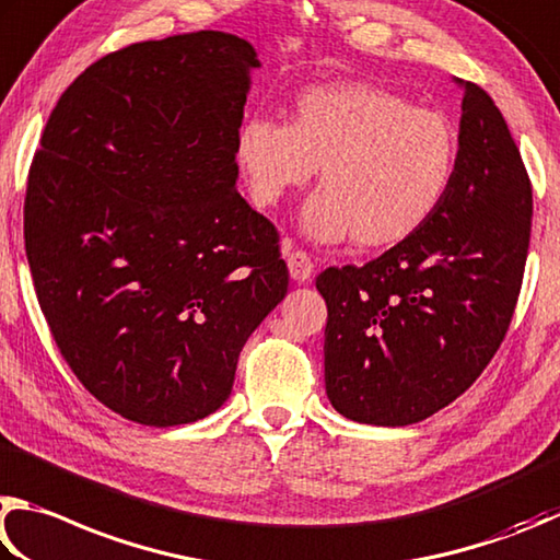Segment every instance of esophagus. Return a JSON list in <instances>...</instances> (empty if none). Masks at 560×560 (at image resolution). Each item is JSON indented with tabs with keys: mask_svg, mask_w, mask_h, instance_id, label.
<instances>
[{
	"mask_svg": "<svg viewBox=\"0 0 560 560\" xmlns=\"http://www.w3.org/2000/svg\"><path fill=\"white\" fill-rule=\"evenodd\" d=\"M288 270H290V278L295 282H307L312 278V272H315V265H312L310 255L305 250H295L288 255Z\"/></svg>",
	"mask_w": 560,
	"mask_h": 560,
	"instance_id": "34e87169",
	"label": "esophagus"
}]
</instances>
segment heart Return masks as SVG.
<instances>
[{
	"label": "heart",
	"mask_w": 560,
	"mask_h": 560,
	"mask_svg": "<svg viewBox=\"0 0 560 560\" xmlns=\"http://www.w3.org/2000/svg\"><path fill=\"white\" fill-rule=\"evenodd\" d=\"M233 160L260 209L305 189L319 171V191L302 211L315 243L354 235L378 250L416 235L443 209L459 172V135L443 113L366 81L312 85L298 93L288 125L245 117Z\"/></svg>",
	"instance_id": "obj_1"
}]
</instances>
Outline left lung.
<instances>
[{"label": "left lung", "instance_id": "obj_1", "mask_svg": "<svg viewBox=\"0 0 560 560\" xmlns=\"http://www.w3.org/2000/svg\"><path fill=\"white\" fill-rule=\"evenodd\" d=\"M459 172L433 219L366 265L327 268V398L357 423L425 420L475 384L512 322L532 235V184L506 120L475 83Z\"/></svg>", "mask_w": 560, "mask_h": 560}]
</instances>
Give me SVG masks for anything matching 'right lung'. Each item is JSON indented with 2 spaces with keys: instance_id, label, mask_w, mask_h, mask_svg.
I'll return each instance as SVG.
<instances>
[{
  "instance_id": "add662e5",
  "label": "right lung",
  "mask_w": 560,
  "mask_h": 560,
  "mask_svg": "<svg viewBox=\"0 0 560 560\" xmlns=\"http://www.w3.org/2000/svg\"><path fill=\"white\" fill-rule=\"evenodd\" d=\"M255 68L223 32L107 54L66 88L28 172L38 305L78 381L140 425L219 410L288 295L278 231L235 189Z\"/></svg>"
}]
</instances>
